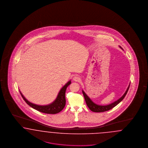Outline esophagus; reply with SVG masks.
Here are the masks:
<instances>
[{
  "label": "esophagus",
  "mask_w": 148,
  "mask_h": 148,
  "mask_svg": "<svg viewBox=\"0 0 148 148\" xmlns=\"http://www.w3.org/2000/svg\"><path fill=\"white\" fill-rule=\"evenodd\" d=\"M73 79L75 81H76V82H79V81L81 80V78H80L79 76L76 75V76H75L73 77Z\"/></svg>",
  "instance_id": "1"
}]
</instances>
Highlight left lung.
<instances>
[{
  "label": "left lung",
  "instance_id": "left-lung-1",
  "mask_svg": "<svg viewBox=\"0 0 148 148\" xmlns=\"http://www.w3.org/2000/svg\"><path fill=\"white\" fill-rule=\"evenodd\" d=\"M120 47L121 48V47ZM121 49H123L122 48H121ZM129 86H130V84L129 85L127 90L124 93V94L119 99H118L117 101L114 102L113 103L109 104L107 105V106H101V105L97 104L96 103H94L90 99V97L86 94V93L84 92V90H82V93H83V95H84V99L86 101V104H87V106L88 107V108H90V110H92V112H106V111L109 110L110 109H112L113 108H114L115 106H116L118 104L120 103L124 99V98L125 97V95H127V93L128 91Z\"/></svg>",
  "mask_w": 148,
  "mask_h": 148
}]
</instances>
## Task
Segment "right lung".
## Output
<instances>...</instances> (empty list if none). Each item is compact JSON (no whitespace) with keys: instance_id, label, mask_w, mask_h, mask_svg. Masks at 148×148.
Returning <instances> with one entry per match:
<instances>
[{"instance_id":"obj_1","label":"right lung","mask_w":148,"mask_h":148,"mask_svg":"<svg viewBox=\"0 0 148 148\" xmlns=\"http://www.w3.org/2000/svg\"><path fill=\"white\" fill-rule=\"evenodd\" d=\"M71 80L69 81L67 84L64 85L63 87L58 92L57 98L56 99L51 103L45 105V106H41L35 104L34 103H31L28 101L24 96L23 95L21 92L20 91V93L24 99L29 106H30L32 108L36 109L40 112H42L46 114H56L61 112L65 106L66 104V98H65V92L67 87L71 84Z\"/></svg>"}]
</instances>
